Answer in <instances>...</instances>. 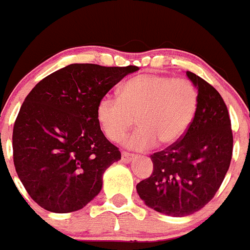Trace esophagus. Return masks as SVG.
I'll return each mask as SVG.
<instances>
[{
	"label": "esophagus",
	"instance_id": "obj_1",
	"mask_svg": "<svg viewBox=\"0 0 250 250\" xmlns=\"http://www.w3.org/2000/svg\"><path fill=\"white\" fill-rule=\"evenodd\" d=\"M133 159H135V155L131 154V152H127V151H123V152H122V161H123V163H131Z\"/></svg>",
	"mask_w": 250,
	"mask_h": 250
}]
</instances>
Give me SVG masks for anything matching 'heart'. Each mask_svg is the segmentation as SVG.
Listing matches in <instances>:
<instances>
[{
  "label": "heart",
  "mask_w": 250,
  "mask_h": 250,
  "mask_svg": "<svg viewBox=\"0 0 250 250\" xmlns=\"http://www.w3.org/2000/svg\"><path fill=\"white\" fill-rule=\"evenodd\" d=\"M197 105L198 91L190 80L140 75L122 86L119 96H102L96 118L112 141H119L136 121L140 125L125 142L135 150H147L157 141L165 146L179 141L189 128Z\"/></svg>",
  "instance_id": "b5f03b06"
}]
</instances>
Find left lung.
<instances>
[{"label":"left lung","mask_w":250,"mask_h":250,"mask_svg":"<svg viewBox=\"0 0 250 250\" xmlns=\"http://www.w3.org/2000/svg\"><path fill=\"white\" fill-rule=\"evenodd\" d=\"M198 89V105L186 135L151 155L154 171L136 186L150 208L182 217L200 211L212 200L230 167L231 121L219 91L187 71Z\"/></svg>","instance_id":"8db88e82"}]
</instances>
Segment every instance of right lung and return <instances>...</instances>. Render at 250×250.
<instances>
[{"label":"right lung","mask_w":250,"mask_h":250,"mask_svg":"<svg viewBox=\"0 0 250 250\" xmlns=\"http://www.w3.org/2000/svg\"><path fill=\"white\" fill-rule=\"evenodd\" d=\"M136 66L73 63L50 73L22 103L12 132L14 165L29 196L56 213L98 196L121 151L100 129L96 106Z\"/></svg>","instance_id":"right-lung-1"}]
</instances>
